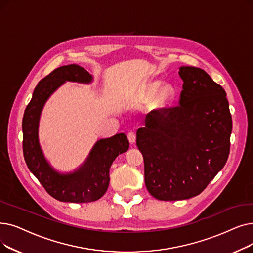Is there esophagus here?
Returning <instances> with one entry per match:
<instances>
[{
	"label": "esophagus",
	"instance_id": "34e87169",
	"mask_svg": "<svg viewBox=\"0 0 253 253\" xmlns=\"http://www.w3.org/2000/svg\"><path fill=\"white\" fill-rule=\"evenodd\" d=\"M127 137H128V140H129V142H130L131 145L134 144L135 139H136V135H135L134 132H129V133L127 134Z\"/></svg>",
	"mask_w": 253,
	"mask_h": 253
}]
</instances>
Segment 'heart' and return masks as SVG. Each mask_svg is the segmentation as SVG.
Here are the masks:
<instances>
[{"label":"heart","instance_id":"heart-1","mask_svg":"<svg viewBox=\"0 0 253 253\" xmlns=\"http://www.w3.org/2000/svg\"><path fill=\"white\" fill-rule=\"evenodd\" d=\"M172 96V86L168 84H163L160 85L159 81L149 82L140 92L141 99L149 100L152 98L151 104L156 109L166 107L171 100Z\"/></svg>","mask_w":253,"mask_h":253}]
</instances>
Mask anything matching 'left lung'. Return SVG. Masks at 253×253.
Returning <instances> with one entry per match:
<instances>
[{"label":"left lung","instance_id":"8db88e82","mask_svg":"<svg viewBox=\"0 0 253 253\" xmlns=\"http://www.w3.org/2000/svg\"><path fill=\"white\" fill-rule=\"evenodd\" d=\"M180 105L147 115L136 132L145 183L159 201L188 200L225 166L233 129L226 93L205 70L182 66Z\"/></svg>","mask_w":253,"mask_h":253}]
</instances>
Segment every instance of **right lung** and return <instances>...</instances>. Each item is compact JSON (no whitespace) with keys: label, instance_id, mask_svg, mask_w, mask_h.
<instances>
[{"label":"right lung","instance_id":"right-lung-1","mask_svg":"<svg viewBox=\"0 0 253 253\" xmlns=\"http://www.w3.org/2000/svg\"><path fill=\"white\" fill-rule=\"evenodd\" d=\"M66 82L91 84L93 76L81 66L71 64L54 69L38 83L23 118L24 157L31 172L53 199L66 203H90L106 192L109 169L120 154L129 149V141L125 133L101 138L78 169L66 173L54 169L39 144V121L48 98Z\"/></svg>","mask_w":253,"mask_h":253}]
</instances>
